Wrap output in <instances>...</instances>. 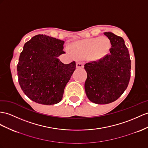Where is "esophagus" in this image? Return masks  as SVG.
Segmentation results:
<instances>
[{"label":"esophagus","mask_w":148,"mask_h":148,"mask_svg":"<svg viewBox=\"0 0 148 148\" xmlns=\"http://www.w3.org/2000/svg\"><path fill=\"white\" fill-rule=\"evenodd\" d=\"M76 67L77 68H81V67H84V64H83L82 62H78L76 63Z\"/></svg>","instance_id":"1"}]
</instances>
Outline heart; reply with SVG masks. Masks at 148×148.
I'll return each mask as SVG.
<instances>
[{
  "label": "heart",
  "instance_id": "obj_1",
  "mask_svg": "<svg viewBox=\"0 0 148 148\" xmlns=\"http://www.w3.org/2000/svg\"><path fill=\"white\" fill-rule=\"evenodd\" d=\"M110 46L107 37H96L74 43L71 45V52L78 59L97 60L108 54Z\"/></svg>",
  "mask_w": 148,
  "mask_h": 148
}]
</instances>
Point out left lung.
<instances>
[{
    "label": "left lung",
    "instance_id": "8db88e82",
    "mask_svg": "<svg viewBox=\"0 0 148 148\" xmlns=\"http://www.w3.org/2000/svg\"><path fill=\"white\" fill-rule=\"evenodd\" d=\"M104 34L111 44L109 54L84 65L88 74L84 84L86 96L97 104L116 101L126 89L131 77L130 53L124 39L110 32Z\"/></svg>",
    "mask_w": 148,
    "mask_h": 148
}]
</instances>
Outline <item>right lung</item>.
Returning a JSON list of instances; mask_svg holds the SVG:
<instances>
[{"label": "right lung", "instance_id": "obj_1", "mask_svg": "<svg viewBox=\"0 0 148 148\" xmlns=\"http://www.w3.org/2000/svg\"><path fill=\"white\" fill-rule=\"evenodd\" d=\"M64 41L46 35L34 36L27 42L17 64L22 90L35 103L52 105L62 100L67 83L75 69V61L64 64L58 59Z\"/></svg>", "mask_w": 148, "mask_h": 148}]
</instances>
